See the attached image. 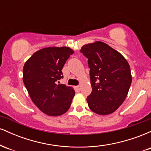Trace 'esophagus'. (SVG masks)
Returning <instances> with one entry per match:
<instances>
[{
    "label": "esophagus",
    "mask_w": 151,
    "mask_h": 151,
    "mask_svg": "<svg viewBox=\"0 0 151 151\" xmlns=\"http://www.w3.org/2000/svg\"><path fill=\"white\" fill-rule=\"evenodd\" d=\"M75 89H76V90H77V91H80V89H81V86H77L75 87Z\"/></svg>",
    "instance_id": "34e87169"
}]
</instances>
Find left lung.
Returning a JSON list of instances; mask_svg holds the SVG:
<instances>
[{
    "label": "left lung",
    "mask_w": 151,
    "mask_h": 151,
    "mask_svg": "<svg viewBox=\"0 0 151 151\" xmlns=\"http://www.w3.org/2000/svg\"><path fill=\"white\" fill-rule=\"evenodd\" d=\"M80 52L88 59L92 91L89 109L99 115L115 111L127 96L132 81L130 66L121 53L102 42L87 44Z\"/></svg>",
    "instance_id": "8db88e82"
}]
</instances>
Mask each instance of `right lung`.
<instances>
[{
	"instance_id": "obj_1",
	"label": "right lung",
	"mask_w": 151,
	"mask_h": 151,
	"mask_svg": "<svg viewBox=\"0 0 151 151\" xmlns=\"http://www.w3.org/2000/svg\"><path fill=\"white\" fill-rule=\"evenodd\" d=\"M73 53L66 47L43 48L25 63L24 84L33 103L47 115L58 116L70 109L75 91L57 82L63 78L62 68Z\"/></svg>"
}]
</instances>
